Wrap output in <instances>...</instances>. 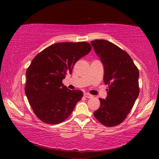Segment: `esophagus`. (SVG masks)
<instances>
[{
  "label": "esophagus",
  "instance_id": "esophagus-1",
  "mask_svg": "<svg viewBox=\"0 0 159 159\" xmlns=\"http://www.w3.org/2000/svg\"><path fill=\"white\" fill-rule=\"evenodd\" d=\"M84 97H85V98H92L93 95H91L89 93H84Z\"/></svg>",
  "mask_w": 159,
  "mask_h": 159
}]
</instances>
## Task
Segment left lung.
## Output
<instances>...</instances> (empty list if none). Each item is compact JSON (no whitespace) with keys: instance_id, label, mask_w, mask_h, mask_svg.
Wrapping results in <instances>:
<instances>
[{"instance_id":"obj_1","label":"left lung","mask_w":159,"mask_h":159,"mask_svg":"<svg viewBox=\"0 0 159 159\" xmlns=\"http://www.w3.org/2000/svg\"><path fill=\"white\" fill-rule=\"evenodd\" d=\"M104 66L107 96L99 98L94 116L102 124L113 127L122 123L139 95V70L125 51L106 40L91 41Z\"/></svg>"}]
</instances>
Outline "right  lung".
Wrapping results in <instances>:
<instances>
[{
    "instance_id": "right-lung-1",
    "label": "right lung",
    "mask_w": 159,
    "mask_h": 159,
    "mask_svg": "<svg viewBox=\"0 0 159 159\" xmlns=\"http://www.w3.org/2000/svg\"><path fill=\"white\" fill-rule=\"evenodd\" d=\"M91 50L86 42L57 43L34 58L26 70L25 94L36 116L48 124H58L68 118L83 92L71 90L62 80L75 63Z\"/></svg>"
}]
</instances>
